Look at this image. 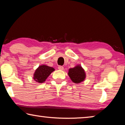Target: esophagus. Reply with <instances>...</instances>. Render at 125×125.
<instances>
[{
  "mask_svg": "<svg viewBox=\"0 0 125 125\" xmlns=\"http://www.w3.org/2000/svg\"><path fill=\"white\" fill-rule=\"evenodd\" d=\"M58 68L60 69V70H63V69H64V67L62 66V65H59V66L58 67Z\"/></svg>",
  "mask_w": 125,
  "mask_h": 125,
  "instance_id": "1",
  "label": "esophagus"
}]
</instances>
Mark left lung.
<instances>
[{
  "label": "left lung",
  "mask_w": 125,
  "mask_h": 125,
  "mask_svg": "<svg viewBox=\"0 0 125 125\" xmlns=\"http://www.w3.org/2000/svg\"><path fill=\"white\" fill-rule=\"evenodd\" d=\"M68 75L72 82L76 84L83 81L85 78V74L84 69L79 65L69 69Z\"/></svg>",
  "instance_id": "8db88e82"
}]
</instances>
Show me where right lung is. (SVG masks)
Wrapping results in <instances>:
<instances>
[{
	"mask_svg": "<svg viewBox=\"0 0 125 125\" xmlns=\"http://www.w3.org/2000/svg\"><path fill=\"white\" fill-rule=\"evenodd\" d=\"M54 71V69L52 67L46 65H41L36 70L33 79L39 83H43Z\"/></svg>",
	"mask_w": 125,
	"mask_h": 125,
	"instance_id": "right-lung-1",
	"label": "right lung"
}]
</instances>
